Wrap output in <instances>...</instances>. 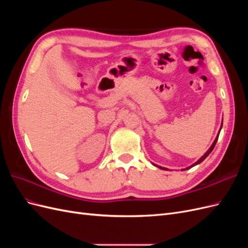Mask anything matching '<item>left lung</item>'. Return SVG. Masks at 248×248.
Segmentation results:
<instances>
[{
  "label": "left lung",
  "mask_w": 248,
  "mask_h": 248,
  "mask_svg": "<svg viewBox=\"0 0 248 248\" xmlns=\"http://www.w3.org/2000/svg\"><path fill=\"white\" fill-rule=\"evenodd\" d=\"M221 127H222V123H221V126H220V129H221ZM220 129H219V132H220ZM219 132H218V134H217V137H216V139L214 140V141H213V144L211 145V147H210L209 149H208V151L204 154V155H202V157H201V158L197 161V162H194L193 164H191V166L190 167H188V168H186V169H183L182 170H189V169H191L192 167H194V166H197V164H200L202 161H204L206 158H207V157H208V155L210 154V153H211L212 152V150L214 149V147H215V145H216V141H217V140H218V137H219ZM154 164V166L155 167H157V168H159V169H161V170H168V169H166V168H162V167H158V166H156V164L155 163H153Z\"/></svg>",
  "instance_id": "left-lung-1"
}]
</instances>
